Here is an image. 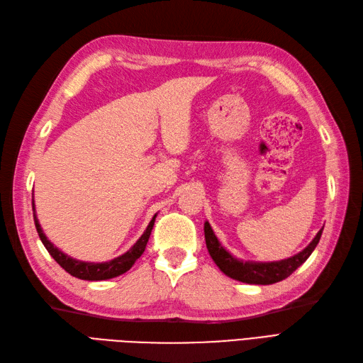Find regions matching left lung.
Returning a JSON list of instances; mask_svg holds the SVG:
<instances>
[{"label":"left lung","instance_id":"1","mask_svg":"<svg viewBox=\"0 0 363 363\" xmlns=\"http://www.w3.org/2000/svg\"><path fill=\"white\" fill-rule=\"evenodd\" d=\"M321 235L323 228L316 233V236L309 245L303 251H300L298 255H295L289 259L279 262H242L230 255L215 236L211 224L207 221L204 223L206 247L208 250V255H211V257L216 263V267L221 269L225 276L250 284H272L289 277L291 274L296 268L301 267L307 260V257L312 255V251L315 250L318 242H320Z\"/></svg>","mask_w":363,"mask_h":363}]
</instances>
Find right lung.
<instances>
[{
    "label": "right lung",
    "mask_w": 363,
    "mask_h": 363,
    "mask_svg": "<svg viewBox=\"0 0 363 363\" xmlns=\"http://www.w3.org/2000/svg\"><path fill=\"white\" fill-rule=\"evenodd\" d=\"M156 216L157 215L152 216V219L150 221L144 235H142L138 239V242L133 247H131L127 252H124L123 256H118L112 260L101 262V263L82 262V260L69 257L68 255H65L63 251H60L57 247H54V244L50 242L48 238L45 236V233H43V230L40 228V224L38 221V216H36V212H35V201H33V218H35V225H36V230H38L43 247L48 250L51 257L56 260L65 271L69 272L71 276H74L77 279H82V280H89V281L107 280V279L118 277V276H121V274L127 272L131 267H133L135 262L142 256V252L145 251L152 225H155V221H156Z\"/></svg>",
    "instance_id": "obj_1"
}]
</instances>
